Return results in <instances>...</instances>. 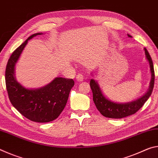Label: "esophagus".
<instances>
[{
    "label": "esophagus",
    "mask_w": 158,
    "mask_h": 158,
    "mask_svg": "<svg viewBox=\"0 0 158 158\" xmlns=\"http://www.w3.org/2000/svg\"><path fill=\"white\" fill-rule=\"evenodd\" d=\"M76 79L78 81H82L83 80H84V76H83L82 74L78 73L77 74V75L76 76Z\"/></svg>",
    "instance_id": "1"
}]
</instances>
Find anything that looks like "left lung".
<instances>
[{"label": "left lung", "instance_id": "8db88e82", "mask_svg": "<svg viewBox=\"0 0 158 158\" xmlns=\"http://www.w3.org/2000/svg\"><path fill=\"white\" fill-rule=\"evenodd\" d=\"M128 37H131L132 36L128 35ZM144 51H145L146 57L148 60L150 68H151V81L150 83L149 89L147 93L143 97L138 99L136 101L125 104H119L109 100L102 95L97 81H95L94 79H90V86L93 92V102H94L98 110L100 112L102 116L111 118H122L135 114L142 107L144 103L151 96L154 87L155 72L153 60H152L151 56L146 48H144Z\"/></svg>", "mask_w": 158, "mask_h": 158}]
</instances>
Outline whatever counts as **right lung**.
I'll use <instances>...</instances> for the list:
<instances>
[{
	"mask_svg": "<svg viewBox=\"0 0 158 158\" xmlns=\"http://www.w3.org/2000/svg\"><path fill=\"white\" fill-rule=\"evenodd\" d=\"M41 34L32 35L13 52L5 69V84L10 102L21 114L32 121L47 123L56 119L63 111L74 81L58 77L46 86L30 90L16 81L15 66L23 48L29 40Z\"/></svg>",
	"mask_w": 158,
	"mask_h": 158,
	"instance_id": "obj_1",
	"label": "right lung"
}]
</instances>
